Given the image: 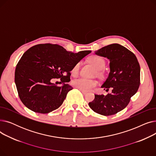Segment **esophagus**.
I'll use <instances>...</instances> for the list:
<instances>
[{
    "mask_svg": "<svg viewBox=\"0 0 156 156\" xmlns=\"http://www.w3.org/2000/svg\"><path fill=\"white\" fill-rule=\"evenodd\" d=\"M80 91L82 92V94H84V95H85V94H87V91H85V90H80Z\"/></svg>",
    "mask_w": 156,
    "mask_h": 156,
    "instance_id": "esophagus-1",
    "label": "esophagus"
}]
</instances>
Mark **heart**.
I'll use <instances>...</instances> for the list:
<instances>
[{
    "instance_id": "obj_1",
    "label": "heart",
    "mask_w": 156,
    "mask_h": 156,
    "mask_svg": "<svg viewBox=\"0 0 156 156\" xmlns=\"http://www.w3.org/2000/svg\"><path fill=\"white\" fill-rule=\"evenodd\" d=\"M88 61L90 62L94 66L97 70H102L105 66V61L102 57L98 55H92L88 58ZM80 62H77L73 68L72 69V73L73 75H77L79 68H80ZM98 74L101 75V73L100 71H98ZM73 86L78 88L79 90H82L85 91H89L95 87L97 85V82L94 80L87 79L85 78H80L73 80Z\"/></svg>"
}]
</instances>
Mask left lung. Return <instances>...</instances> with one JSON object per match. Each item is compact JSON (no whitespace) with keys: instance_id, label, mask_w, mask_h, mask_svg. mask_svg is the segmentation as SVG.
I'll return each instance as SVG.
<instances>
[{"instance_id":"1","label":"left lung","mask_w":156,"mask_h":156,"mask_svg":"<svg viewBox=\"0 0 156 156\" xmlns=\"http://www.w3.org/2000/svg\"><path fill=\"white\" fill-rule=\"evenodd\" d=\"M95 54L109 60L110 71L101 88L111 93L95 95L89 106L94 112L111 116L124 109L140 85V68L135 55L118 44L105 46Z\"/></svg>"}]
</instances>
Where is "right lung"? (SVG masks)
<instances>
[{
	"label": "right lung",
	"mask_w": 156,
	"mask_h": 156,
	"mask_svg": "<svg viewBox=\"0 0 156 156\" xmlns=\"http://www.w3.org/2000/svg\"><path fill=\"white\" fill-rule=\"evenodd\" d=\"M91 51L73 53L57 44H38L23 54L15 70L14 81L19 97L29 109L47 114L59 108L73 87L70 71ZM61 78L63 85L52 83Z\"/></svg>",
	"instance_id": "1"
}]
</instances>
